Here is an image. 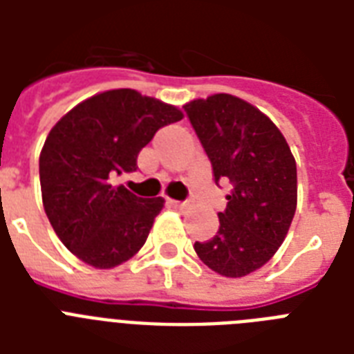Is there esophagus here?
<instances>
[{"instance_id":"34e87169","label":"esophagus","mask_w":354,"mask_h":354,"mask_svg":"<svg viewBox=\"0 0 354 354\" xmlns=\"http://www.w3.org/2000/svg\"><path fill=\"white\" fill-rule=\"evenodd\" d=\"M167 204L172 205V207H176V209H183L185 207V202H178V200H167Z\"/></svg>"}]
</instances>
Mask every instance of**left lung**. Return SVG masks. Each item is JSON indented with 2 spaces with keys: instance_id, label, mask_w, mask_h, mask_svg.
<instances>
[{
  "instance_id": "1",
  "label": "left lung",
  "mask_w": 354,
  "mask_h": 354,
  "mask_svg": "<svg viewBox=\"0 0 354 354\" xmlns=\"http://www.w3.org/2000/svg\"><path fill=\"white\" fill-rule=\"evenodd\" d=\"M213 167L230 185L218 232L194 242L202 263L226 277H244L274 257L297 204L296 160L279 128L250 102L227 93L183 106Z\"/></svg>"
}]
</instances>
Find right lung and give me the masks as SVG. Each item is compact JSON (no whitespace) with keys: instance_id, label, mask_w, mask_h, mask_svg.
<instances>
[{"instance_id":"1","label":"right lung","mask_w":354,"mask_h":354,"mask_svg":"<svg viewBox=\"0 0 354 354\" xmlns=\"http://www.w3.org/2000/svg\"><path fill=\"white\" fill-rule=\"evenodd\" d=\"M183 113L136 90L80 102L51 128L40 154L44 209L64 246L86 264L113 268L143 246L163 198H139L113 180L138 169V154Z\"/></svg>"}]
</instances>
